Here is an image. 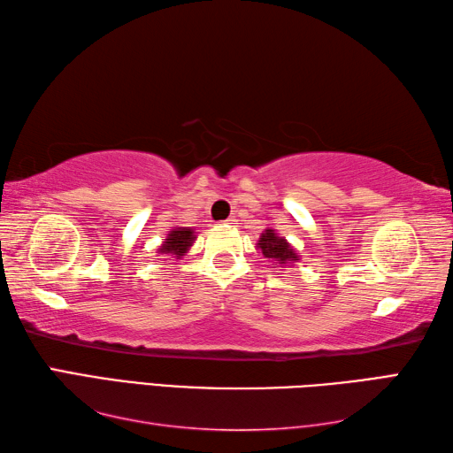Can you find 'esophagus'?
<instances>
[{
  "label": "esophagus",
  "instance_id": "obj_1",
  "mask_svg": "<svg viewBox=\"0 0 453 453\" xmlns=\"http://www.w3.org/2000/svg\"><path fill=\"white\" fill-rule=\"evenodd\" d=\"M224 224H227V226H234V224H235V219H234V218H227V219L224 221Z\"/></svg>",
  "mask_w": 453,
  "mask_h": 453
}]
</instances>
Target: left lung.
I'll return each instance as SVG.
<instances>
[{"label": "left lung", "instance_id": "1", "mask_svg": "<svg viewBox=\"0 0 453 453\" xmlns=\"http://www.w3.org/2000/svg\"><path fill=\"white\" fill-rule=\"evenodd\" d=\"M257 247L261 249L263 257L268 258V261H273L276 266H288L300 261V255L294 251L292 245L271 227L265 229L261 237H258Z\"/></svg>", "mask_w": 453, "mask_h": 453}]
</instances>
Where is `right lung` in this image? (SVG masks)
I'll use <instances>...</instances> for the list:
<instances>
[{"label": "right lung", "instance_id": "obj_1", "mask_svg": "<svg viewBox=\"0 0 453 453\" xmlns=\"http://www.w3.org/2000/svg\"><path fill=\"white\" fill-rule=\"evenodd\" d=\"M195 232L190 227H175L167 234V239L157 249V253L180 258L192 247V243H195Z\"/></svg>", "mask_w": 453, "mask_h": 453}]
</instances>
